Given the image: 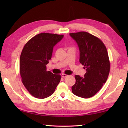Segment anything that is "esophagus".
<instances>
[{"label": "esophagus", "mask_w": 128, "mask_h": 128, "mask_svg": "<svg viewBox=\"0 0 128 128\" xmlns=\"http://www.w3.org/2000/svg\"><path fill=\"white\" fill-rule=\"evenodd\" d=\"M61 76L62 77V78H65V77H68V75H67V74H62V75H61Z\"/></svg>", "instance_id": "obj_1"}]
</instances>
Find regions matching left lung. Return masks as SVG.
I'll return each instance as SVG.
<instances>
[{
	"mask_svg": "<svg viewBox=\"0 0 128 128\" xmlns=\"http://www.w3.org/2000/svg\"><path fill=\"white\" fill-rule=\"evenodd\" d=\"M80 50V62L86 73L84 77L75 76L72 87L74 95L83 98L94 96L106 83L110 70V62L105 45L100 39L86 32L70 33Z\"/></svg>",
	"mask_w": 128,
	"mask_h": 128,
	"instance_id": "8db88e82",
	"label": "left lung"
}]
</instances>
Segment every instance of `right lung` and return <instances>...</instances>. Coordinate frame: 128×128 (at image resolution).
<instances>
[{
  "label": "right lung",
  "instance_id": "1",
  "mask_svg": "<svg viewBox=\"0 0 128 128\" xmlns=\"http://www.w3.org/2000/svg\"><path fill=\"white\" fill-rule=\"evenodd\" d=\"M64 35L42 33L30 39L21 52L20 73L22 82L34 97L44 99L55 92L61 76L46 70L53 48Z\"/></svg>",
  "mask_w": 128,
  "mask_h": 128
}]
</instances>
